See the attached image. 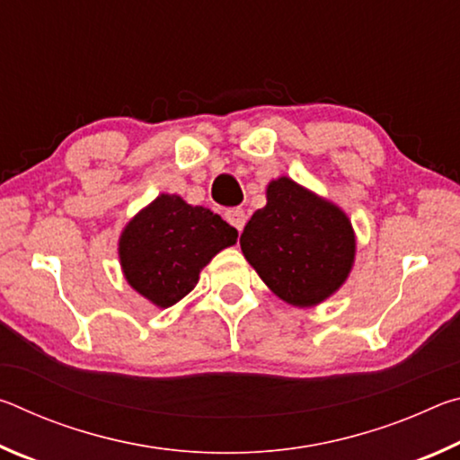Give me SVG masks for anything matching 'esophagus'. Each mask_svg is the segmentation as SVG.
I'll return each instance as SVG.
<instances>
[{
    "label": "esophagus",
    "mask_w": 460,
    "mask_h": 460,
    "mask_svg": "<svg viewBox=\"0 0 460 460\" xmlns=\"http://www.w3.org/2000/svg\"><path fill=\"white\" fill-rule=\"evenodd\" d=\"M225 219H227L229 225H233L237 231H241L245 227V221H247V215L241 207L235 208H229V211H225Z\"/></svg>",
    "instance_id": "esophagus-1"
}]
</instances>
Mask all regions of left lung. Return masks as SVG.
I'll use <instances>...</instances> for the list:
<instances>
[{"instance_id": "left-lung-1", "label": "left lung", "mask_w": 460, "mask_h": 460, "mask_svg": "<svg viewBox=\"0 0 460 460\" xmlns=\"http://www.w3.org/2000/svg\"><path fill=\"white\" fill-rule=\"evenodd\" d=\"M239 243L270 290L294 306L337 292L355 258L347 215L286 176L270 182L268 205L253 213Z\"/></svg>"}]
</instances>
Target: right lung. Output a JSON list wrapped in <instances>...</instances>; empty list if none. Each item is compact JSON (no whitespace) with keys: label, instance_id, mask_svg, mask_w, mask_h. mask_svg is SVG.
I'll return each instance as SVG.
<instances>
[{"label":"right lung","instance_id":"obj_1","mask_svg":"<svg viewBox=\"0 0 460 460\" xmlns=\"http://www.w3.org/2000/svg\"><path fill=\"white\" fill-rule=\"evenodd\" d=\"M237 241V231L219 215L190 207L176 194H160L128 223L119 239L123 274L134 290L160 308L184 298L200 270L221 249Z\"/></svg>","mask_w":460,"mask_h":460}]
</instances>
